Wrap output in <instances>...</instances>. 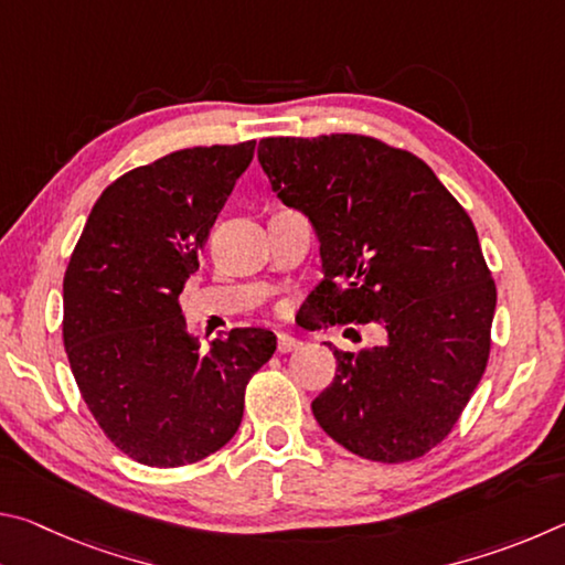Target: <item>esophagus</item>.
<instances>
[{"label": "esophagus", "mask_w": 565, "mask_h": 565, "mask_svg": "<svg viewBox=\"0 0 565 565\" xmlns=\"http://www.w3.org/2000/svg\"><path fill=\"white\" fill-rule=\"evenodd\" d=\"M276 347H279V353H289L299 349L301 341L289 337V333H276Z\"/></svg>", "instance_id": "1"}]
</instances>
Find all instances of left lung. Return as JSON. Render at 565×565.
Listing matches in <instances>:
<instances>
[{
  "label": "left lung",
  "mask_w": 565,
  "mask_h": 565,
  "mask_svg": "<svg viewBox=\"0 0 565 565\" xmlns=\"http://www.w3.org/2000/svg\"><path fill=\"white\" fill-rule=\"evenodd\" d=\"M259 164L309 216L331 323H381L386 341L341 351L311 411L333 441L404 463L451 434L491 351L495 284L476 226L426 161L361 134L269 137ZM353 331V329H349Z\"/></svg>",
  "instance_id": "8db88e82"
}]
</instances>
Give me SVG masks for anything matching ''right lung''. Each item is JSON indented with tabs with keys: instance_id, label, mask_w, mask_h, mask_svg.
<instances>
[{
	"instance_id": "1",
	"label": "right lung",
	"mask_w": 565,
	"mask_h": 565,
	"mask_svg": "<svg viewBox=\"0 0 565 565\" xmlns=\"http://www.w3.org/2000/svg\"><path fill=\"white\" fill-rule=\"evenodd\" d=\"M256 141L181 149L102 191L64 274V349L109 441L154 468L232 441L248 379L274 356L266 329H232L206 353L179 294Z\"/></svg>"
}]
</instances>
